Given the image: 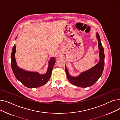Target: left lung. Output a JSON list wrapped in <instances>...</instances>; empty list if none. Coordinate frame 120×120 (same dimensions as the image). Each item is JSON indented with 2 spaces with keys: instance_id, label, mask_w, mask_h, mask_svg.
Segmentation results:
<instances>
[{
  "instance_id": "left-lung-1",
  "label": "left lung",
  "mask_w": 120,
  "mask_h": 120,
  "mask_svg": "<svg viewBox=\"0 0 120 120\" xmlns=\"http://www.w3.org/2000/svg\"><path fill=\"white\" fill-rule=\"evenodd\" d=\"M96 36L98 42V48L100 49L99 56L100 60L95 66L89 70L82 73L77 77L71 76L68 74L67 69L65 67V71L67 78L69 81L73 85L82 87L90 86L101 76L105 65V54L104 48L98 33L96 34Z\"/></svg>"
}]
</instances>
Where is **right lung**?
Here are the masks:
<instances>
[{
  "label": "right lung",
  "mask_w": 120,
  "mask_h": 120,
  "mask_svg": "<svg viewBox=\"0 0 120 120\" xmlns=\"http://www.w3.org/2000/svg\"><path fill=\"white\" fill-rule=\"evenodd\" d=\"M16 47L14 45L11 54V66L16 78L25 86L28 88H35L45 85L51 76L52 72L55 61L54 58L49 62L47 72L45 74L41 75L37 72L25 71L18 68L16 65L15 59Z\"/></svg>",
  "instance_id": "add662e5"
}]
</instances>
